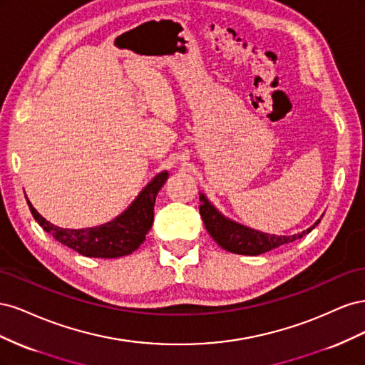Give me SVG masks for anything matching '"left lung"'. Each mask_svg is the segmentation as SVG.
Returning a JSON list of instances; mask_svg holds the SVG:
<instances>
[{
	"mask_svg": "<svg viewBox=\"0 0 365 365\" xmlns=\"http://www.w3.org/2000/svg\"><path fill=\"white\" fill-rule=\"evenodd\" d=\"M200 213L210 236L224 250L235 254H244V256H259V254L271 251L284 244H289V242H294L297 239H302L307 233H311L315 225H318L319 222L318 219L311 228L292 236L268 235L225 217L222 213L217 212L204 193H200Z\"/></svg>",
	"mask_w": 365,
	"mask_h": 365,
	"instance_id": "left-lung-1",
	"label": "left lung"
}]
</instances>
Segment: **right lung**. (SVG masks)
Here are the masks:
<instances>
[{"label":"right lung","mask_w":365,"mask_h":365,"mask_svg":"<svg viewBox=\"0 0 365 365\" xmlns=\"http://www.w3.org/2000/svg\"><path fill=\"white\" fill-rule=\"evenodd\" d=\"M169 173L161 172L140 192L128 210L111 222L93 228L70 230L50 224L27 200L30 212L36 222L62 245L73 248L86 257L114 259L134 252L146 239L153 222V205L157 195L168 180Z\"/></svg>","instance_id":"obj_1"}]
</instances>
